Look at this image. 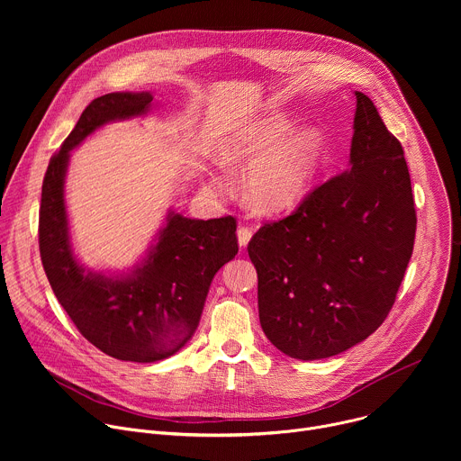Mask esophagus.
Here are the masks:
<instances>
[{
	"label": "esophagus",
	"mask_w": 461,
	"mask_h": 461,
	"mask_svg": "<svg viewBox=\"0 0 461 461\" xmlns=\"http://www.w3.org/2000/svg\"><path fill=\"white\" fill-rule=\"evenodd\" d=\"M251 235H253L251 228H246V226H239V230H237V239H239V246H240V248L248 246V242H249Z\"/></svg>",
	"instance_id": "esophagus-1"
}]
</instances>
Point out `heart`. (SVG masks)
Returning a JSON list of instances; mask_svg holds the SVG:
<instances>
[{"instance_id": "1", "label": "heart", "mask_w": 461, "mask_h": 461, "mask_svg": "<svg viewBox=\"0 0 461 461\" xmlns=\"http://www.w3.org/2000/svg\"><path fill=\"white\" fill-rule=\"evenodd\" d=\"M294 118L272 113L230 127L213 148L226 171L246 169V193L260 213H283L299 206L313 187L324 158V135L315 125L294 131ZM208 189L226 194L230 182L212 173Z\"/></svg>"}]
</instances>
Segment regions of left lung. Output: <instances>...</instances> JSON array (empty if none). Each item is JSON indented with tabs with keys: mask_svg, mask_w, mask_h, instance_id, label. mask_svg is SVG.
<instances>
[{
	"mask_svg": "<svg viewBox=\"0 0 461 461\" xmlns=\"http://www.w3.org/2000/svg\"><path fill=\"white\" fill-rule=\"evenodd\" d=\"M354 96L350 169L248 244L262 330L276 348L303 361L338 356L377 330L414 248L403 148L372 100L359 91Z\"/></svg>",
	"mask_w": 461,
	"mask_h": 461,
	"instance_id": "8db88e82",
	"label": "left lung"
}]
</instances>
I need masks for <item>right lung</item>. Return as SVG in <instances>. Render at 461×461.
<instances>
[{
	"label": "right lung",
	"instance_id": "obj_1",
	"mask_svg": "<svg viewBox=\"0 0 461 461\" xmlns=\"http://www.w3.org/2000/svg\"><path fill=\"white\" fill-rule=\"evenodd\" d=\"M151 105L148 91L93 100L50 158L40 206V255L56 299L89 343L133 363H155L185 347L215 274L239 251L233 217L199 221L169 210L153 244L131 270L96 272L77 258L65 206L71 151L105 123L144 116Z\"/></svg>",
	"mask_w": 461,
	"mask_h": 461
}]
</instances>
